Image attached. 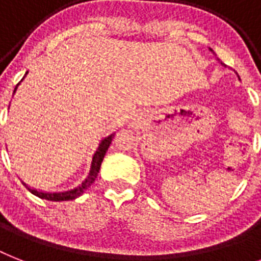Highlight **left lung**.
<instances>
[{
	"instance_id": "obj_1",
	"label": "left lung",
	"mask_w": 261,
	"mask_h": 261,
	"mask_svg": "<svg viewBox=\"0 0 261 261\" xmlns=\"http://www.w3.org/2000/svg\"><path fill=\"white\" fill-rule=\"evenodd\" d=\"M208 50H210V51H211V53H213V54H214V51L211 50L210 47H208ZM214 55H215V54H214ZM215 58H217V57H215ZM217 61H218V62H219V63H221V65H222V66H226V65H225V63H222V62H221V61H219V59H218V58H217ZM236 74H237V73H236ZM237 77H239V74H237ZM239 79H240V77H239Z\"/></svg>"
}]
</instances>
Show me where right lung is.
I'll list each match as a JSON object with an SVG mask.
<instances>
[{
  "label": "right lung",
  "mask_w": 261,
  "mask_h": 261,
  "mask_svg": "<svg viewBox=\"0 0 261 261\" xmlns=\"http://www.w3.org/2000/svg\"><path fill=\"white\" fill-rule=\"evenodd\" d=\"M27 74H28V71L25 73V75ZM25 75L22 77L21 81L25 79ZM21 81H20V83H21ZM20 83H18L17 85H16V88H14L13 94L16 93V90H17ZM114 135L115 133L107 135V137H104V138L98 142L97 149H96V151L93 153V157H92L89 173H88L87 177L84 178V181L81 182V184H79L77 187H74V188H71V190H67V191H61V192H54V191H40V190H36V188H31V187L28 186V184H25L24 181H22V184L28 188V191H30L31 194H34L35 196H38V198L40 199H46V200L62 202V200H73V199L79 198V196H81V195H83L84 192H85V191H87L92 184H93L94 178L97 177L100 167H101L102 160H104V155H106L107 150H108V147H110L111 142H112Z\"/></svg>",
  "instance_id": "obj_1"
}]
</instances>
